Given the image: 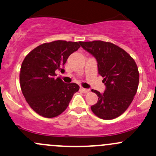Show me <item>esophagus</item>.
I'll list each match as a JSON object with an SVG mask.
<instances>
[{
	"label": "esophagus",
	"instance_id": "34e87169",
	"mask_svg": "<svg viewBox=\"0 0 156 156\" xmlns=\"http://www.w3.org/2000/svg\"><path fill=\"white\" fill-rule=\"evenodd\" d=\"M80 90H81L82 92H83V93H88V92L90 91L88 89H86V88H83V87H81L80 88Z\"/></svg>",
	"mask_w": 156,
	"mask_h": 156
}]
</instances>
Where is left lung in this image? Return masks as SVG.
Instances as JSON below:
<instances>
[{"label":"left lung","instance_id":"left-lung-1","mask_svg":"<svg viewBox=\"0 0 156 156\" xmlns=\"http://www.w3.org/2000/svg\"><path fill=\"white\" fill-rule=\"evenodd\" d=\"M97 61L98 73L104 79V93L92 90L99 99L91 110L103 119H112L123 114L137 93L139 73L136 63L117 45L103 41L79 42Z\"/></svg>","mask_w":156,"mask_h":156}]
</instances>
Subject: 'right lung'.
Returning a JSON list of instances; mask_svg holds the SVG:
<instances>
[{"label":"right lung","mask_w":156,"mask_h":156,"mask_svg":"<svg viewBox=\"0 0 156 156\" xmlns=\"http://www.w3.org/2000/svg\"><path fill=\"white\" fill-rule=\"evenodd\" d=\"M79 42L57 40L39 45L25 57L20 71L22 93L30 108L44 117L60 115L79 90L75 83H66L56 72L64 73L70 55L80 48Z\"/></svg>","instance_id":"1"}]
</instances>
